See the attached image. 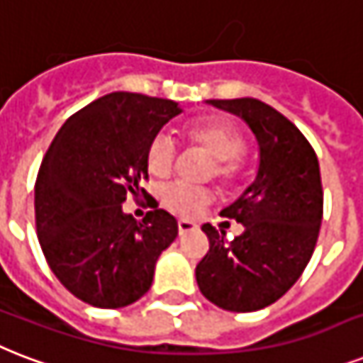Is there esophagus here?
<instances>
[{
  "label": "esophagus",
  "mask_w": 363,
  "mask_h": 363,
  "mask_svg": "<svg viewBox=\"0 0 363 363\" xmlns=\"http://www.w3.org/2000/svg\"><path fill=\"white\" fill-rule=\"evenodd\" d=\"M195 229H196V223H193V221H187V220H179L178 221V233H179V235H185V233L195 231Z\"/></svg>",
  "instance_id": "obj_1"
}]
</instances>
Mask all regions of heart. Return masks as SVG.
<instances>
[{"mask_svg":"<svg viewBox=\"0 0 363 363\" xmlns=\"http://www.w3.org/2000/svg\"><path fill=\"white\" fill-rule=\"evenodd\" d=\"M185 138L191 147L204 151L212 157V164H208L204 178L220 184L221 189H229L237 184L242 172L240 155L246 150V140L238 126L223 119H208L191 125L185 130ZM178 159V147L167 134H155L147 143L145 162L151 174L159 178L170 174ZM210 191L204 187H191L185 184H168L161 189L162 206L182 218H195L210 202Z\"/></svg>","mask_w":363,"mask_h":363,"instance_id":"obj_1","label":"heart"}]
</instances>
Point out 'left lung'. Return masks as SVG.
Here are the masks:
<instances>
[{"mask_svg": "<svg viewBox=\"0 0 363 363\" xmlns=\"http://www.w3.org/2000/svg\"><path fill=\"white\" fill-rule=\"evenodd\" d=\"M242 117L259 143L255 182L223 218L242 223V235L202 225L210 250L195 269L208 301L231 313H252L288 291L313 257L324 191L316 153L303 132L280 111L255 98L210 100Z\"/></svg>", "mask_w": 363, "mask_h": 363, "instance_id": "left-lung-1", "label": "left lung"}]
</instances>
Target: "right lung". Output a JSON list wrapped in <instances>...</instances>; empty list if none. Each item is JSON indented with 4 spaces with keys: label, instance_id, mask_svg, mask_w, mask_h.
I'll return each instance as SVG.
<instances>
[{
    "label": "right lung",
    "instance_id": "right-lung-1",
    "mask_svg": "<svg viewBox=\"0 0 363 363\" xmlns=\"http://www.w3.org/2000/svg\"><path fill=\"white\" fill-rule=\"evenodd\" d=\"M178 104L111 92L64 123L35 179V229L50 271L77 299L121 308L147 294L159 255L178 237V221L153 210L136 221L126 196L147 195L145 150Z\"/></svg>",
    "mask_w": 363,
    "mask_h": 363
}]
</instances>
